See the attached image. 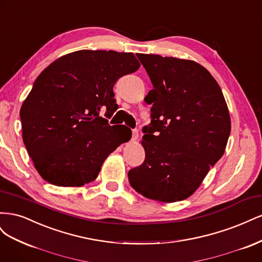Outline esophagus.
Segmentation results:
<instances>
[{
    "label": "esophagus",
    "instance_id": "obj_1",
    "mask_svg": "<svg viewBox=\"0 0 262 262\" xmlns=\"http://www.w3.org/2000/svg\"><path fill=\"white\" fill-rule=\"evenodd\" d=\"M138 138H139V130L138 129L132 130V140L136 141Z\"/></svg>",
    "mask_w": 262,
    "mask_h": 262
}]
</instances>
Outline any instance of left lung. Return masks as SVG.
<instances>
[{"label":"left lung","mask_w":262,"mask_h":262,"mask_svg":"<svg viewBox=\"0 0 262 262\" xmlns=\"http://www.w3.org/2000/svg\"><path fill=\"white\" fill-rule=\"evenodd\" d=\"M154 89L143 126V164L129 170L133 189L162 202L187 199L223 156L231 118L217 82L199 63L137 53Z\"/></svg>","instance_id":"obj_1"}]
</instances>
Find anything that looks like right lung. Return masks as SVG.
<instances>
[{"mask_svg": "<svg viewBox=\"0 0 262 262\" xmlns=\"http://www.w3.org/2000/svg\"><path fill=\"white\" fill-rule=\"evenodd\" d=\"M129 52L80 50L45 69L20 108L23 141L37 171L60 187L96 179L107 156L131 139L125 125H110L117 110L114 85L136 72ZM106 110V118L100 117Z\"/></svg>", "mask_w": 262, "mask_h": 262, "instance_id": "1", "label": "right lung"}]
</instances>
